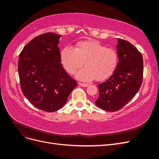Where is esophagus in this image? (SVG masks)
I'll list each match as a JSON object with an SVG mask.
<instances>
[{
    "instance_id": "esophagus-1",
    "label": "esophagus",
    "mask_w": 159,
    "mask_h": 159,
    "mask_svg": "<svg viewBox=\"0 0 159 159\" xmlns=\"http://www.w3.org/2000/svg\"><path fill=\"white\" fill-rule=\"evenodd\" d=\"M78 84L81 86V87H88L89 85L88 84H83V83H78Z\"/></svg>"
}]
</instances>
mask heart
Returning <instances> with one entry per match:
<instances>
[{"label":"heart","mask_w":159,"mask_h":159,"mask_svg":"<svg viewBox=\"0 0 159 159\" xmlns=\"http://www.w3.org/2000/svg\"><path fill=\"white\" fill-rule=\"evenodd\" d=\"M61 63L72 74L85 64L86 67L75 74L81 81L107 78L116 69L119 57L117 51L98 41L84 40L76 44L75 48L66 46L60 52Z\"/></svg>","instance_id":"obj_1"}]
</instances>
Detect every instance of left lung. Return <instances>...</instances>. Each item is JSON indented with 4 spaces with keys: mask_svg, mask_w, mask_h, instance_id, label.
<instances>
[{
    "mask_svg": "<svg viewBox=\"0 0 159 159\" xmlns=\"http://www.w3.org/2000/svg\"><path fill=\"white\" fill-rule=\"evenodd\" d=\"M119 61L110 78L98 85L99 91L95 103L107 111L123 108L138 92L143 81V56L135 47L127 40L117 38Z\"/></svg>",
    "mask_w": 159,
    "mask_h": 159,
    "instance_id": "1",
    "label": "left lung"
}]
</instances>
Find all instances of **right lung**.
Listing matches in <instances>:
<instances>
[{"instance_id":"obj_1","label":"right lung","mask_w":159,"mask_h":159,"mask_svg":"<svg viewBox=\"0 0 159 159\" xmlns=\"http://www.w3.org/2000/svg\"><path fill=\"white\" fill-rule=\"evenodd\" d=\"M61 36L52 32L38 36L19 56L18 70L22 93L34 106L46 112L63 107L77 86V81L61 64Z\"/></svg>"}]
</instances>
